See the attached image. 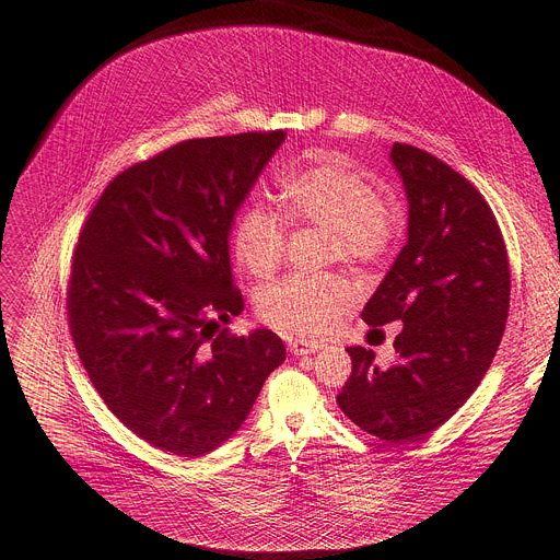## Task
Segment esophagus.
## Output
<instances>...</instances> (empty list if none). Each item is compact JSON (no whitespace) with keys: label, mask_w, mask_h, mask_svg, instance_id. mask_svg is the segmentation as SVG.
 <instances>
[{"label":"esophagus","mask_w":560,"mask_h":560,"mask_svg":"<svg viewBox=\"0 0 560 560\" xmlns=\"http://www.w3.org/2000/svg\"><path fill=\"white\" fill-rule=\"evenodd\" d=\"M324 346L318 341H305V339H294L288 343V350L294 354V357H307V354H314L316 350H322Z\"/></svg>","instance_id":"1"}]
</instances>
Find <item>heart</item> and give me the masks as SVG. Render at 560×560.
Masks as SVG:
<instances>
[{
    "label": "heart",
    "mask_w": 560,
    "mask_h": 560,
    "mask_svg": "<svg viewBox=\"0 0 560 560\" xmlns=\"http://www.w3.org/2000/svg\"><path fill=\"white\" fill-rule=\"evenodd\" d=\"M283 214L250 203L232 230L236 261L255 277H270L288 248V221L330 230V259L372 264L394 242L396 210L378 197L374 182L332 152H316L310 166L281 186ZM352 288L337 275H288L261 290L257 307L266 324L294 335L326 332L348 305Z\"/></svg>",
    "instance_id": "b5f03b06"
}]
</instances>
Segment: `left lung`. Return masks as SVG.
Returning <instances> with one entry per match:
<instances>
[{
    "instance_id": "1",
    "label": "left lung",
    "mask_w": 560,
    "mask_h": 560,
    "mask_svg": "<svg viewBox=\"0 0 560 560\" xmlns=\"http://www.w3.org/2000/svg\"><path fill=\"white\" fill-rule=\"evenodd\" d=\"M389 162L408 197V242L365 303L372 328L401 322L396 361L352 346L343 415L387 443L443 425L483 381L510 310V261L492 208L434 154L394 143ZM374 346V343H372Z\"/></svg>"
}]
</instances>
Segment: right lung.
<instances>
[{"label": "right lung", "instance_id": "1", "mask_svg": "<svg viewBox=\"0 0 560 560\" xmlns=\"http://www.w3.org/2000/svg\"><path fill=\"white\" fill-rule=\"evenodd\" d=\"M283 130L182 141L117 175L79 234L68 288L74 348L110 412L150 445L203 456L248 419L285 361L244 310L230 230Z\"/></svg>", "mask_w": 560, "mask_h": 560}]
</instances>
